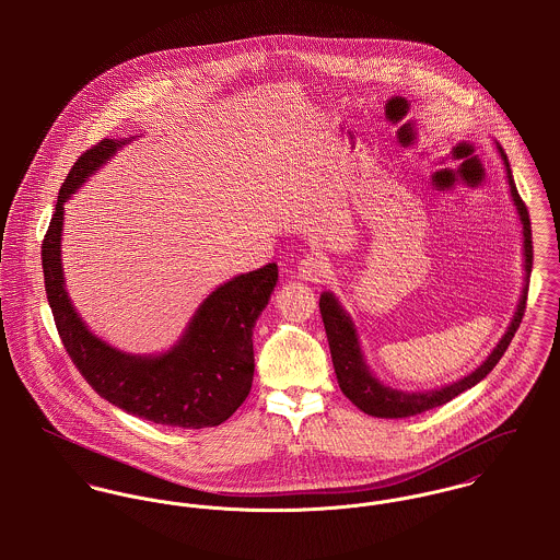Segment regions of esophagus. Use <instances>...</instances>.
<instances>
[{
  "label": "esophagus",
  "instance_id": "obj_1",
  "mask_svg": "<svg viewBox=\"0 0 560 560\" xmlns=\"http://www.w3.org/2000/svg\"><path fill=\"white\" fill-rule=\"evenodd\" d=\"M327 273V265L317 256H304L300 260V276L308 282H320Z\"/></svg>",
  "mask_w": 560,
  "mask_h": 560
}]
</instances>
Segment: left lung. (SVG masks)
<instances>
[{"mask_svg":"<svg viewBox=\"0 0 560 560\" xmlns=\"http://www.w3.org/2000/svg\"><path fill=\"white\" fill-rule=\"evenodd\" d=\"M498 153L504 161L506 167V180L511 187V198L513 205L517 209L520 222H522V233H524V289H522V298L517 304V311L513 315V320L509 325V329L504 331V336L500 338V342L493 347V351L487 355V360L480 364L477 371H472L468 377L453 382L451 386H442L438 390H427V393H402L395 390L390 386H384L366 366L364 362V353L360 349V340H358V331L351 317L342 311V306L338 304V300L331 293H323L319 300L320 317L325 325V334H327V342H329V351H331V362H334V371H336V380L340 390L345 393V397L351 400L353 405H358L364 413L369 416H377V418H407V416H416L422 413L427 409H433L438 405H444L448 400L455 399L457 395H462L464 390L477 386L480 380H485L493 366L500 362V358L504 355L506 347L511 345L524 311H526V300H528V278L533 271V233H530V218H528V209L524 205V200L517 194L513 174H511V165L504 155V151L498 147Z\"/></svg>","mask_w":560,"mask_h":560,"instance_id":"1","label":"left lung"}]
</instances>
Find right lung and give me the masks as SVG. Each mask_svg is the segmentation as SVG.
<instances>
[{
	"instance_id": "1",
	"label": "right lung",
	"mask_w": 560,
	"mask_h": 560,
	"mask_svg": "<svg viewBox=\"0 0 560 560\" xmlns=\"http://www.w3.org/2000/svg\"><path fill=\"white\" fill-rule=\"evenodd\" d=\"M129 140H101L88 149L58 196L43 240L45 291L67 353L98 397L144 420L202 429L229 420L252 388V329L278 280V265L241 273L218 287L196 311L183 338L161 355H131L94 336L73 308L62 273L65 202L83 180Z\"/></svg>"
}]
</instances>
